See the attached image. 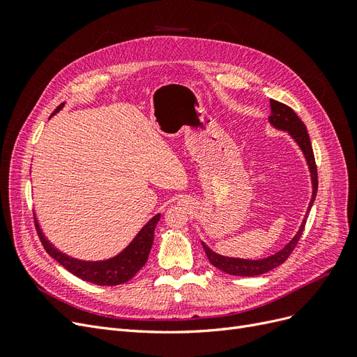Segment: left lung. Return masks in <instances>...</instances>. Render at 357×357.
I'll return each mask as SVG.
<instances>
[{"mask_svg":"<svg viewBox=\"0 0 357 357\" xmlns=\"http://www.w3.org/2000/svg\"><path fill=\"white\" fill-rule=\"evenodd\" d=\"M269 104H271V116H269V122H271L273 126L282 129V131H287L291 137H294L295 142L299 144L302 152H304V155L307 158L310 171H311V180H312V198L308 205V211H310L312 207V202H314V198H316L319 181H317V165H316V159H314V152H312V146L310 142V135L307 132V126L298 117V114L290 109L289 105H286L283 102H278L275 100H271L269 101ZM308 211L305 214V219H304V222H302L298 234L295 235V238L291 240L283 248V250H280L278 253L269 256L266 259H262V261H247V259L225 257L220 255H215L214 252L210 250L207 245L202 244L205 255H207L211 265L219 268L220 271H223L226 274L240 275V277H255V275L265 274L268 271H271V269L277 268L278 265H282L283 262H286L287 257L291 255V252L295 250L301 235H302V232H304L305 223L308 219Z\"/></svg>","mask_w":357,"mask_h":357,"instance_id":"obj_1","label":"left lung"}]
</instances>
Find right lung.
Here are the masks:
<instances>
[{
	"instance_id": "1",
	"label": "right lung",
	"mask_w": 357,
	"mask_h": 357,
	"mask_svg": "<svg viewBox=\"0 0 357 357\" xmlns=\"http://www.w3.org/2000/svg\"><path fill=\"white\" fill-rule=\"evenodd\" d=\"M61 107L62 105H59L58 109L53 112V114H55ZM158 222L159 214H156L155 218L138 232L134 241L129 244L121 255H117L116 257L110 259V261L82 262L77 261V259H71L58 252L56 248L45 238V235L40 231L38 223L34 218L38 238L43 247H45V250L71 274L77 275L79 278L84 280V282L95 283L98 286H117L126 283L128 280H131L139 269L144 266V264L147 262L150 248H152L153 244V232Z\"/></svg>"
}]
</instances>
